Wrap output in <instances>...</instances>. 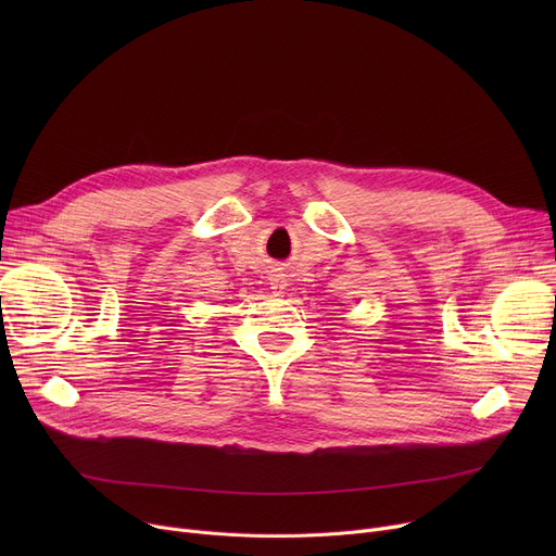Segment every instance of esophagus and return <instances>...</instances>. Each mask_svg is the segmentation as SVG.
Wrapping results in <instances>:
<instances>
[{"instance_id": "esophagus-1", "label": "esophagus", "mask_w": 556, "mask_h": 556, "mask_svg": "<svg viewBox=\"0 0 556 556\" xmlns=\"http://www.w3.org/2000/svg\"><path fill=\"white\" fill-rule=\"evenodd\" d=\"M270 288H273V293H275V295H281V293H283V288H286V277H283V275H275V277H270Z\"/></svg>"}]
</instances>
